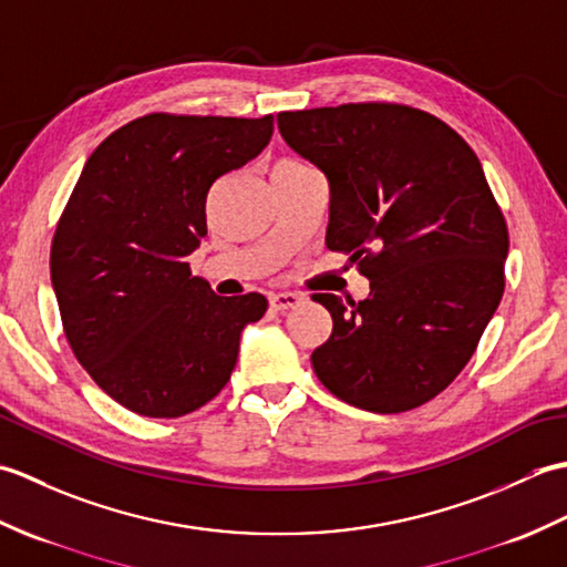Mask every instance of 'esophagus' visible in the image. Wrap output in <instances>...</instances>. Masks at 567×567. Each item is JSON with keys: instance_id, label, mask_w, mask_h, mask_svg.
<instances>
[{"instance_id": "1", "label": "esophagus", "mask_w": 567, "mask_h": 567, "mask_svg": "<svg viewBox=\"0 0 567 567\" xmlns=\"http://www.w3.org/2000/svg\"><path fill=\"white\" fill-rule=\"evenodd\" d=\"M299 302H302V297H299L297 292H277V295H270V309H275V311L295 309Z\"/></svg>"}]
</instances>
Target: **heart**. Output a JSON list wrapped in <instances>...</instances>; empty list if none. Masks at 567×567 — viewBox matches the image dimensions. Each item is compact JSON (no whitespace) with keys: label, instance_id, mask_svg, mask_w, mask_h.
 <instances>
[{"label":"heart","instance_id":"b5f03b06","mask_svg":"<svg viewBox=\"0 0 567 567\" xmlns=\"http://www.w3.org/2000/svg\"><path fill=\"white\" fill-rule=\"evenodd\" d=\"M285 163H297V161H285Z\"/></svg>","mask_w":567,"mask_h":567}]
</instances>
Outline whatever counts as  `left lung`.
<instances>
[{
  "instance_id": "obj_1",
  "label": "left lung",
  "mask_w": 567,
  "mask_h": 567,
  "mask_svg": "<svg viewBox=\"0 0 567 567\" xmlns=\"http://www.w3.org/2000/svg\"><path fill=\"white\" fill-rule=\"evenodd\" d=\"M277 126L331 185L329 250L370 297L311 299L333 331L311 353L339 400L400 414L457 378L504 295L509 231L475 151L429 112L355 102L280 112Z\"/></svg>"
}]
</instances>
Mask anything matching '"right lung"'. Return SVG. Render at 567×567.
<instances>
[{"label":"right lung","mask_w":567,"mask_h":567,"mask_svg":"<svg viewBox=\"0 0 567 567\" xmlns=\"http://www.w3.org/2000/svg\"><path fill=\"white\" fill-rule=\"evenodd\" d=\"M262 118L153 112L106 136L60 214L51 280L65 339L90 378L151 419L204 406L231 380L238 339L268 299L219 297L187 256L207 195L268 146Z\"/></svg>","instance_id":"add662e5"}]
</instances>
